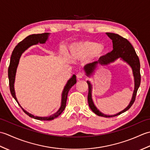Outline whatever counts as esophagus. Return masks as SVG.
<instances>
[{
	"label": "esophagus",
	"mask_w": 150,
	"mask_h": 150,
	"mask_svg": "<svg viewBox=\"0 0 150 150\" xmlns=\"http://www.w3.org/2000/svg\"><path fill=\"white\" fill-rule=\"evenodd\" d=\"M84 77V74L83 73H81V72H79L77 74V79H82Z\"/></svg>",
	"instance_id": "obj_1"
}]
</instances>
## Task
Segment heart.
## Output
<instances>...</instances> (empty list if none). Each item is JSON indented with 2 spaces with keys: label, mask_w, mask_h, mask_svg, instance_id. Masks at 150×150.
<instances>
[{
  "label": "heart",
  "mask_w": 150,
  "mask_h": 150,
  "mask_svg": "<svg viewBox=\"0 0 150 150\" xmlns=\"http://www.w3.org/2000/svg\"><path fill=\"white\" fill-rule=\"evenodd\" d=\"M71 55L77 59L88 58L92 62L100 59L105 53V47L99 43L94 41L85 40L75 42L70 46Z\"/></svg>",
  "instance_id": "heart-1"
}]
</instances>
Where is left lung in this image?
Segmentation results:
<instances>
[{"instance_id":"1","label":"left lung","mask_w":150,"mask_h":150,"mask_svg":"<svg viewBox=\"0 0 150 150\" xmlns=\"http://www.w3.org/2000/svg\"><path fill=\"white\" fill-rule=\"evenodd\" d=\"M107 35L112 40L113 47V49L111 52L108 53L104 56H102L98 59V61H95L90 64H88L84 67L85 72L88 76H90L94 72L95 68H97L98 64L100 65H106L115 61L118 58H121L124 61L129 64L132 67L133 70V76L135 79V88L134 91L133 93V97L132 100L130 102L128 106L125 108L123 111H120L119 113L113 115H107L102 113L100 111L97 110L93 104V102L91 98V84L89 81H87L88 85V104L90 109L93 112L97 115L98 116L104 117H113L117 115H119L121 113L125 112L128 110L132 107L133 104L135 100L137 92L141 84V73H140V61L135 51L133 48V46L129 41L125 38L120 36L119 35L113 33H106Z\"/></svg>"}]
</instances>
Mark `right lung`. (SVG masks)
<instances>
[{
  "mask_svg": "<svg viewBox=\"0 0 150 150\" xmlns=\"http://www.w3.org/2000/svg\"><path fill=\"white\" fill-rule=\"evenodd\" d=\"M49 33H40V34H33L30 35L28 36L25 38L24 40H22L21 42H19L17 46H15L13 51L11 59H10V63H9V66L8 68V78H9V90L11 93V95L13 97L17 103L18 104L17 98L15 96V93L14 90V82H15V74L16 71H17V68L18 64L19 59L21 58V56L25 50H27L30 46L33 45V44H36L38 43H45L48 37ZM77 81H76V75H73V77L69 79V80L67 82L66 86L64 89L62 95V103H61V106H60V109L58 110L57 113L52 115V116L47 117H36L34 116L27 112L25 111L23 108H22L21 105L18 104L19 106L22 108V110L24 111V112L27 114L28 116H30L31 118H33L35 119L40 120H53L55 118L58 117L60 114L62 113V111L64 110L66 105V101H67V97H68V92L73 85L76 84Z\"/></svg>",
  "mask_w": 150,
  "mask_h": 150,
  "instance_id": "add662e5",
  "label": "right lung"
}]
</instances>
